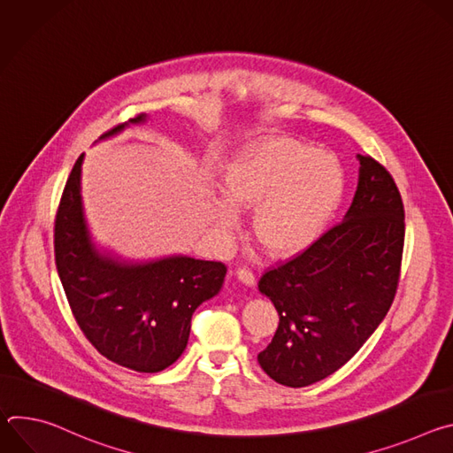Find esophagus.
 <instances>
[{"mask_svg": "<svg viewBox=\"0 0 453 453\" xmlns=\"http://www.w3.org/2000/svg\"><path fill=\"white\" fill-rule=\"evenodd\" d=\"M236 278H238L243 285H247V287H254V283H256L254 274H252L249 269H245V267H242V269L236 271Z\"/></svg>", "mask_w": 453, "mask_h": 453, "instance_id": "34e87169", "label": "esophagus"}]
</instances>
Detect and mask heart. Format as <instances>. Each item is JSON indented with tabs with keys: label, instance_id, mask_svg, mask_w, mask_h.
<instances>
[{
	"label": "heart",
	"instance_id": "heart-1",
	"mask_svg": "<svg viewBox=\"0 0 453 453\" xmlns=\"http://www.w3.org/2000/svg\"><path fill=\"white\" fill-rule=\"evenodd\" d=\"M217 203L222 233L236 229V208L254 210V234L271 254L294 256L311 247L337 215L346 193L341 159L294 138H273L240 150L224 173Z\"/></svg>",
	"mask_w": 453,
	"mask_h": 453
}]
</instances>
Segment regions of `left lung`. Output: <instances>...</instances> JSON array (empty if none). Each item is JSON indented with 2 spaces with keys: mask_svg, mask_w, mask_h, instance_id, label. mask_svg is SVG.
Returning <instances> with one entry per match:
<instances>
[{
  "mask_svg": "<svg viewBox=\"0 0 453 453\" xmlns=\"http://www.w3.org/2000/svg\"><path fill=\"white\" fill-rule=\"evenodd\" d=\"M357 157L358 184L344 220L257 283L280 315L257 362L287 387L341 369L395 301L405 242L402 196L378 161Z\"/></svg>",
  "mask_w": 453,
  "mask_h": 453,
  "instance_id": "1",
  "label": "left lung"
}]
</instances>
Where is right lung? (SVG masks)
<instances>
[{
  "mask_svg": "<svg viewBox=\"0 0 453 453\" xmlns=\"http://www.w3.org/2000/svg\"><path fill=\"white\" fill-rule=\"evenodd\" d=\"M145 121L147 114H138L96 142ZM82 163L84 154L68 177L55 219L60 283L98 353L138 372H159L186 349L193 311L220 292L227 269L184 254L131 260L96 243L84 213Z\"/></svg>",
  "mask_w": 453,
  "mask_h": 453,
  "instance_id": "obj_1",
  "label": "right lung"
}]
</instances>
